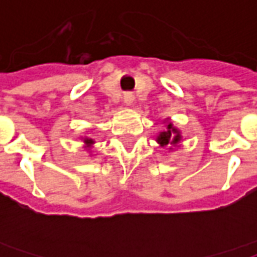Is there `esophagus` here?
Listing matches in <instances>:
<instances>
[{
	"label": "esophagus",
	"instance_id": "34e87169",
	"mask_svg": "<svg viewBox=\"0 0 257 257\" xmlns=\"http://www.w3.org/2000/svg\"><path fill=\"white\" fill-rule=\"evenodd\" d=\"M135 101V96L132 93H126V95L123 96V103L126 104V106H132Z\"/></svg>",
	"mask_w": 257,
	"mask_h": 257
}]
</instances>
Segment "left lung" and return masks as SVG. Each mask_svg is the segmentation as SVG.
Instances as JSON below:
<instances>
[{
  "mask_svg": "<svg viewBox=\"0 0 257 257\" xmlns=\"http://www.w3.org/2000/svg\"><path fill=\"white\" fill-rule=\"evenodd\" d=\"M164 123H165V129L157 135L156 142L161 147H168L169 151H173L183 142V135L178 126L173 125L171 118H165Z\"/></svg>",
  "mask_w": 257,
  "mask_h": 257,
  "instance_id": "left-lung-1",
  "label": "left lung"
}]
</instances>
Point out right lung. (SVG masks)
Masks as SVG:
<instances>
[{"label":"right lung","mask_w":257,"mask_h":257,"mask_svg":"<svg viewBox=\"0 0 257 257\" xmlns=\"http://www.w3.org/2000/svg\"><path fill=\"white\" fill-rule=\"evenodd\" d=\"M86 134H88V132H86ZM79 139L84 142V149H85V150L88 151L90 156H92V147H93V146H95V143H96L95 139H93V138H90V136H81Z\"/></svg>","instance_id":"add662e5"}]
</instances>
